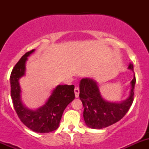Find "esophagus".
Returning a JSON list of instances; mask_svg holds the SVG:
<instances>
[{
	"instance_id": "obj_1",
	"label": "esophagus",
	"mask_w": 149,
	"mask_h": 149,
	"mask_svg": "<svg viewBox=\"0 0 149 149\" xmlns=\"http://www.w3.org/2000/svg\"><path fill=\"white\" fill-rule=\"evenodd\" d=\"M74 92H75V97H76V98H78L79 96V87H75L74 88Z\"/></svg>"
}]
</instances>
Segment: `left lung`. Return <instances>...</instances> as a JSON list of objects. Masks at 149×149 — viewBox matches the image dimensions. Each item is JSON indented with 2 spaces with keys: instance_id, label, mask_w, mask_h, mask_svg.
I'll list each match as a JSON object with an SVG mask.
<instances>
[{
  "instance_id": "8db88e82",
  "label": "left lung",
  "mask_w": 149,
  "mask_h": 149,
  "mask_svg": "<svg viewBox=\"0 0 149 149\" xmlns=\"http://www.w3.org/2000/svg\"><path fill=\"white\" fill-rule=\"evenodd\" d=\"M127 68L133 71V64ZM136 77L133 76L130 82L128 97L120 102L104 100L100 92L98 83L94 79L84 78L79 84V97L84 108L83 116L87 127L93 129H102L120 120L130 109L133 101Z\"/></svg>"
}]
</instances>
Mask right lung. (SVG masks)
<instances>
[{"mask_svg":"<svg viewBox=\"0 0 149 149\" xmlns=\"http://www.w3.org/2000/svg\"><path fill=\"white\" fill-rule=\"evenodd\" d=\"M34 50L24 55L13 68L10 77V96L19 119L28 128L36 133H49L59 127L66 107L75 99L74 85H58L42 106L37 109L26 107L22 102L19 80L25 76L28 57Z\"/></svg>","mask_w":149,"mask_h":149,"instance_id":"add662e5","label":"right lung"}]
</instances>
